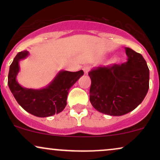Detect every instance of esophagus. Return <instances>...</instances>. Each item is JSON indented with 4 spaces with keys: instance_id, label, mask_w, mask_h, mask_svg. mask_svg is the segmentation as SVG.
Listing matches in <instances>:
<instances>
[{
    "instance_id": "obj_1",
    "label": "esophagus",
    "mask_w": 160,
    "mask_h": 160,
    "mask_svg": "<svg viewBox=\"0 0 160 160\" xmlns=\"http://www.w3.org/2000/svg\"><path fill=\"white\" fill-rule=\"evenodd\" d=\"M82 70H83V71H84V74H87L88 72L89 71V70H90V67H89V66H88V65H86V66H84L83 68H82Z\"/></svg>"
}]
</instances>
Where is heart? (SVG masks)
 Returning a JSON list of instances; mask_svg holds the SVG:
<instances>
[{
    "instance_id": "b5f03b06",
    "label": "heart",
    "mask_w": 160,
    "mask_h": 160,
    "mask_svg": "<svg viewBox=\"0 0 160 160\" xmlns=\"http://www.w3.org/2000/svg\"><path fill=\"white\" fill-rule=\"evenodd\" d=\"M112 62H115V58H113V59H112V61H111Z\"/></svg>"
}]
</instances>
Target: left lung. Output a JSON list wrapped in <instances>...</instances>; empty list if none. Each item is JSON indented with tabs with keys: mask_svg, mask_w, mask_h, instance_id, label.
Segmentation results:
<instances>
[{
	"mask_svg": "<svg viewBox=\"0 0 160 160\" xmlns=\"http://www.w3.org/2000/svg\"><path fill=\"white\" fill-rule=\"evenodd\" d=\"M127 62L94 68L89 100L95 110L110 116H122L140 104L149 89L150 72L140 53L126 47Z\"/></svg>",
	"mask_w": 160,
	"mask_h": 160,
	"instance_id": "obj_1",
	"label": "left lung"
}]
</instances>
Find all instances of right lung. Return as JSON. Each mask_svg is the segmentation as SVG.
I'll return each instance as SVG.
<instances>
[{"mask_svg": "<svg viewBox=\"0 0 160 160\" xmlns=\"http://www.w3.org/2000/svg\"><path fill=\"white\" fill-rule=\"evenodd\" d=\"M28 51L16 55L10 66L8 86L18 104L25 111L38 117H47L58 113L65 109L69 89L83 75L82 70L76 72L61 71L50 83L40 89H28L16 80L19 72V61L28 56Z\"/></svg>", "mask_w": 160, "mask_h": 160, "instance_id": "right-lung-1", "label": "right lung"}]
</instances>
